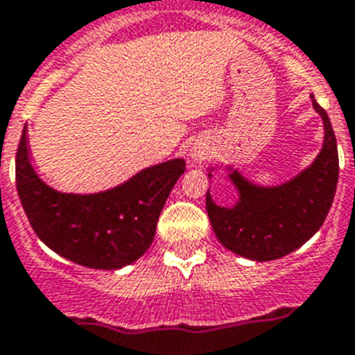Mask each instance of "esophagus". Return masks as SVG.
<instances>
[{
	"mask_svg": "<svg viewBox=\"0 0 355 355\" xmlns=\"http://www.w3.org/2000/svg\"><path fill=\"white\" fill-rule=\"evenodd\" d=\"M207 155H209V148L207 146H202V144H195L191 149H189V160H191L193 164H200L204 162L207 158Z\"/></svg>",
	"mask_w": 355,
	"mask_h": 355,
	"instance_id": "34e87169",
	"label": "esophagus"
}]
</instances>
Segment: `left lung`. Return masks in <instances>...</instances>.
Masks as SVG:
<instances>
[{"instance_id":"left-lung-1","label":"left lung","mask_w":355,"mask_h":355,"mask_svg":"<svg viewBox=\"0 0 355 355\" xmlns=\"http://www.w3.org/2000/svg\"><path fill=\"white\" fill-rule=\"evenodd\" d=\"M324 125L322 149L312 166L281 186H255L235 169L230 180L239 200L223 207L206 193V209L217 239L230 252L252 261H273L295 252L318 233L327 218L339 178L336 135L327 111L315 102ZM211 177V173H209Z\"/></svg>"}]
</instances>
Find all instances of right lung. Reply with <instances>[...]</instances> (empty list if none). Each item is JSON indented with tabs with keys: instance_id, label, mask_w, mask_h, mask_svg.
<instances>
[{
	"instance_id": "obj_1",
	"label": "right lung",
	"mask_w": 355,
	"mask_h": 355,
	"mask_svg": "<svg viewBox=\"0 0 355 355\" xmlns=\"http://www.w3.org/2000/svg\"><path fill=\"white\" fill-rule=\"evenodd\" d=\"M182 158L142 169L128 182L93 195L60 193L31 164L27 128L16 153V187L36 235L54 253L94 270H118L148 252Z\"/></svg>"
}]
</instances>
